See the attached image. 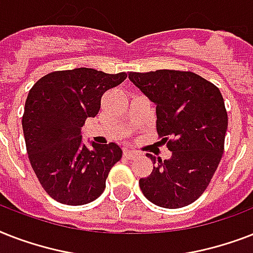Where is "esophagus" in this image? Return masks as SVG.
Returning <instances> with one entry per match:
<instances>
[{
  "label": "esophagus",
  "instance_id": "obj_1",
  "mask_svg": "<svg viewBox=\"0 0 253 253\" xmlns=\"http://www.w3.org/2000/svg\"><path fill=\"white\" fill-rule=\"evenodd\" d=\"M123 155H125V158L130 159V160L138 158V152H135V151H131V150H125Z\"/></svg>",
  "mask_w": 253,
  "mask_h": 253
}]
</instances>
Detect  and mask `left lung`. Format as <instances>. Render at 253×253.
Masks as SVG:
<instances>
[{
	"mask_svg": "<svg viewBox=\"0 0 253 253\" xmlns=\"http://www.w3.org/2000/svg\"><path fill=\"white\" fill-rule=\"evenodd\" d=\"M128 79L156 105V130L172 156L154 162L139 180L147 200L160 208L188 206L205 192L219 166L227 131V111L219 89L193 72L159 69L130 72Z\"/></svg>",
	"mask_w": 253,
	"mask_h": 253,
	"instance_id": "8db88e82",
	"label": "left lung"
}]
</instances>
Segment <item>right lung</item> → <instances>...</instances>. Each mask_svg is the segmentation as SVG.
I'll list each match as a JSON object with an SVG mask.
<instances>
[{
	"mask_svg": "<svg viewBox=\"0 0 253 253\" xmlns=\"http://www.w3.org/2000/svg\"><path fill=\"white\" fill-rule=\"evenodd\" d=\"M91 68L51 72L37 81L25 103L22 127L30 163L49 197L79 206L97 200L110 169L122 158L115 144L83 143L81 127L94 118L101 97L126 80Z\"/></svg>",
	"mask_w": 253,
	"mask_h": 253,
	"instance_id": "add662e5",
	"label": "right lung"
}]
</instances>
